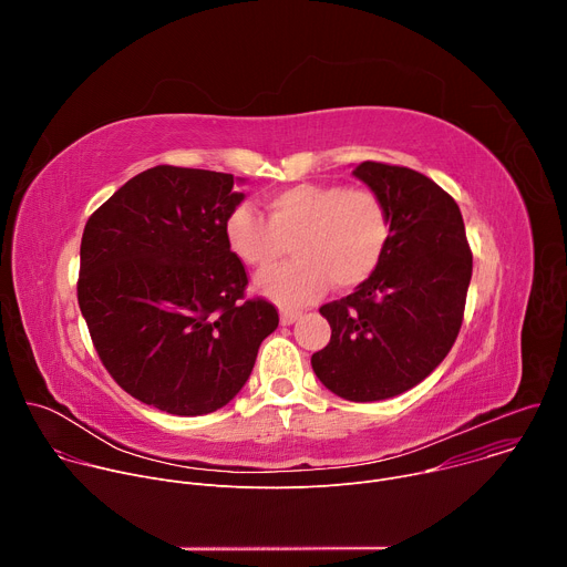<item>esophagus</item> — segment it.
I'll use <instances>...</instances> for the list:
<instances>
[{
	"label": "esophagus",
	"instance_id": "34e87169",
	"mask_svg": "<svg viewBox=\"0 0 567 567\" xmlns=\"http://www.w3.org/2000/svg\"><path fill=\"white\" fill-rule=\"evenodd\" d=\"M302 316V311L296 309H282L280 311V326H293V322Z\"/></svg>",
	"mask_w": 567,
	"mask_h": 567
}]
</instances>
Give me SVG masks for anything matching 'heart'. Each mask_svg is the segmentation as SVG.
Here are the masks:
<instances>
[{
  "mask_svg": "<svg viewBox=\"0 0 567 567\" xmlns=\"http://www.w3.org/2000/svg\"><path fill=\"white\" fill-rule=\"evenodd\" d=\"M267 219L237 206L226 219V241L239 262L269 269L291 245L296 260L262 274L256 289L280 307H300L334 289L372 278L390 245V215L368 188L296 184L265 199Z\"/></svg>",
  "mask_w": 567,
  "mask_h": 567,
  "instance_id": "obj_1",
  "label": "heart"
}]
</instances>
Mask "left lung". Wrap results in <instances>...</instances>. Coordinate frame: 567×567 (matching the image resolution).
I'll use <instances>...</instances> for the list:
<instances>
[{
	"label": "left lung",
	"mask_w": 567,
	"mask_h": 567,
	"mask_svg": "<svg viewBox=\"0 0 567 567\" xmlns=\"http://www.w3.org/2000/svg\"><path fill=\"white\" fill-rule=\"evenodd\" d=\"M352 175L383 199L390 245L370 280L320 307L332 339L311 368L348 401H381L422 383L453 348L473 256L457 204L433 179L377 161Z\"/></svg>",
	"instance_id": "1"
}]
</instances>
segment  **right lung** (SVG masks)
<instances>
[{
	"label": "right lung",
	"instance_id": "1",
	"mask_svg": "<svg viewBox=\"0 0 567 567\" xmlns=\"http://www.w3.org/2000/svg\"><path fill=\"white\" fill-rule=\"evenodd\" d=\"M245 179L156 166L87 221L78 305L114 381L164 413H213L247 383L278 311L247 300V271L226 241Z\"/></svg>",
	"mask_w": 567,
	"mask_h": 567
}]
</instances>
